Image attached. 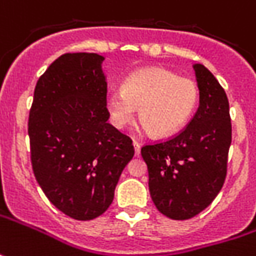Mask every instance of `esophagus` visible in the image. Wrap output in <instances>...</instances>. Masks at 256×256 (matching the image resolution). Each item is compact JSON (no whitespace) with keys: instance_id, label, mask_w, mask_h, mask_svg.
Masks as SVG:
<instances>
[{"instance_id":"1","label":"esophagus","mask_w":256,"mask_h":256,"mask_svg":"<svg viewBox=\"0 0 256 256\" xmlns=\"http://www.w3.org/2000/svg\"><path fill=\"white\" fill-rule=\"evenodd\" d=\"M133 146H134V153H136V156H138L140 154V143L136 142V140H133Z\"/></svg>"}]
</instances>
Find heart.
<instances>
[{"instance_id": "heart-1", "label": "heart", "mask_w": 256, "mask_h": 256, "mask_svg": "<svg viewBox=\"0 0 256 256\" xmlns=\"http://www.w3.org/2000/svg\"><path fill=\"white\" fill-rule=\"evenodd\" d=\"M198 98L194 80L163 68H144L128 76L122 90L106 96V109L113 126L123 128L134 119L138 108L142 128L167 137L188 123Z\"/></svg>"}]
</instances>
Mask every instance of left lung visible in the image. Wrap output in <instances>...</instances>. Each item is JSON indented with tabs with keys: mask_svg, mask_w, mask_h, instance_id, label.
Instances as JSON below:
<instances>
[{
	"mask_svg": "<svg viewBox=\"0 0 256 256\" xmlns=\"http://www.w3.org/2000/svg\"><path fill=\"white\" fill-rule=\"evenodd\" d=\"M200 106L187 128L162 143L142 147L156 208L172 220H188L222 188L231 146L230 103L216 76L194 65Z\"/></svg>",
	"mask_w": 256,
	"mask_h": 256,
	"instance_id": "left-lung-1",
	"label": "left lung"
}]
</instances>
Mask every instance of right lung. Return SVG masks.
<instances>
[{
    "label": "right lung",
    "instance_id": "add662e5",
    "mask_svg": "<svg viewBox=\"0 0 256 256\" xmlns=\"http://www.w3.org/2000/svg\"><path fill=\"white\" fill-rule=\"evenodd\" d=\"M98 54H65L36 82L28 134L35 178L55 207L89 221L113 201L132 138L108 123V84Z\"/></svg>",
    "mask_w": 256,
    "mask_h": 256
}]
</instances>
